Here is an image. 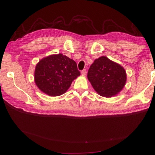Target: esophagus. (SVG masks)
I'll return each instance as SVG.
<instances>
[{
    "label": "esophagus",
    "mask_w": 155,
    "mask_h": 155,
    "mask_svg": "<svg viewBox=\"0 0 155 155\" xmlns=\"http://www.w3.org/2000/svg\"><path fill=\"white\" fill-rule=\"evenodd\" d=\"M81 74L82 75V76H85V75L86 74V71L85 69L82 70V71H81Z\"/></svg>",
    "instance_id": "obj_1"
}]
</instances>
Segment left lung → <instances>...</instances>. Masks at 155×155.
<instances>
[{
    "instance_id": "8db88e82",
    "label": "left lung",
    "mask_w": 155,
    "mask_h": 155,
    "mask_svg": "<svg viewBox=\"0 0 155 155\" xmlns=\"http://www.w3.org/2000/svg\"><path fill=\"white\" fill-rule=\"evenodd\" d=\"M87 77L95 91L106 98L118 94L127 81L124 68L105 56L94 60L90 67Z\"/></svg>"
}]
</instances>
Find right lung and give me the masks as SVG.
<instances>
[{"mask_svg":"<svg viewBox=\"0 0 155 155\" xmlns=\"http://www.w3.org/2000/svg\"><path fill=\"white\" fill-rule=\"evenodd\" d=\"M80 75L74 60L62 53L53 54L37 63L34 81L38 88L47 95L58 96L65 93L72 82Z\"/></svg>","mask_w":155,"mask_h":155,"instance_id":"add662e5","label":"right lung"}]
</instances>
